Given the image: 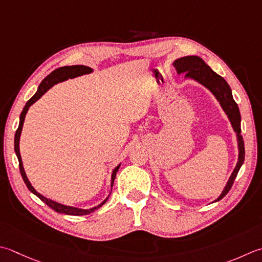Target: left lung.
Listing matches in <instances>:
<instances>
[{
    "label": "left lung",
    "mask_w": 262,
    "mask_h": 262,
    "mask_svg": "<svg viewBox=\"0 0 262 262\" xmlns=\"http://www.w3.org/2000/svg\"><path fill=\"white\" fill-rule=\"evenodd\" d=\"M178 74L185 73V77L188 78L195 79L199 83H201L203 86L212 92V94L216 96V99L219 101L220 105L226 112L228 116L230 124H232L235 133L237 134V141H238V161L237 165L235 167L232 176L229 177V181L227 182V185L225 187L223 193L216 200V202L222 200L232 188L235 178L237 176V172L239 168L242 167L244 162L245 157V150H244V141L243 137L241 135V114L238 110L237 103L233 99L232 90H230L227 81L225 80L222 76L214 73V71L210 68V67L204 62V61L196 55H189V56H183L181 59L175 60L173 62Z\"/></svg>",
    "instance_id": "1"
}]
</instances>
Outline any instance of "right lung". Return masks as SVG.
<instances>
[{"instance_id": "right-lung-1", "label": "right lung", "mask_w": 262, "mask_h": 262, "mask_svg": "<svg viewBox=\"0 0 262 262\" xmlns=\"http://www.w3.org/2000/svg\"><path fill=\"white\" fill-rule=\"evenodd\" d=\"M92 71H93V69L90 68V67H86V66H66V67H61V68H58V69L53 70L52 73H51L48 77H45V78L42 80V83L39 84L38 89H37V92H36L35 95L32 97V99L28 100L27 103H26L24 110L21 112V115H20L19 127H18V129L15 130V135H14V151H15V155H17V157H18L20 173H21V176H23V179H24V182L26 184V186H27L29 191L32 192V193H34L36 196H38L44 203L48 204V206L51 209H53L54 211L59 212V213L71 214V216H84V214H90L92 212H94L95 210H97L100 207L103 206V204L107 201V198L101 204H99V206H97V207H94V208H92V209H87V210H83V209H78V208H74V207L63 206V204H60L58 202H54V201H52V200L46 199L45 196L40 195L38 192H36V189L32 186V184L29 183L27 176H26V172H25L24 167H23L21 156H20V151H19V140H20V134H21V130H23V125H24V121H25V117H26V114H27V111H28L30 105L34 104L35 102L39 99V97H42L43 94H45V92H48L54 84L60 83V81L67 80L68 78H75V77H78V76L85 75V74H90V73H92ZM119 167H120V165L118 166V167H116L114 172H112L111 186L114 185L115 178H116L117 171H118V169H119Z\"/></svg>"}]
</instances>
